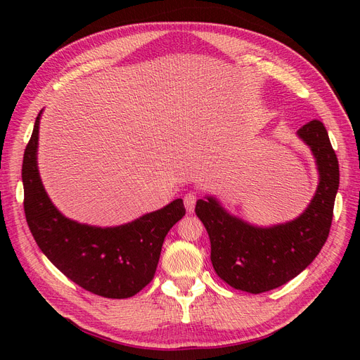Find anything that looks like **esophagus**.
<instances>
[{
	"mask_svg": "<svg viewBox=\"0 0 360 360\" xmlns=\"http://www.w3.org/2000/svg\"><path fill=\"white\" fill-rule=\"evenodd\" d=\"M183 200H184V205H186V210L189 213H192L193 209H195V204H197V201H198V193L197 192H188L186 195H184Z\"/></svg>",
	"mask_w": 360,
	"mask_h": 360,
	"instance_id": "esophagus-1",
	"label": "esophagus"
}]
</instances>
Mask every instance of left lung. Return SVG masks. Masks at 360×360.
I'll use <instances>...</instances> for the list:
<instances>
[{
  "mask_svg": "<svg viewBox=\"0 0 360 360\" xmlns=\"http://www.w3.org/2000/svg\"><path fill=\"white\" fill-rule=\"evenodd\" d=\"M297 134L311 147L320 172L317 192L297 219L258 228L228 214L214 198L200 200L195 207L210 237L213 269L236 290L259 294L287 284L312 263L329 237L340 186L338 158L319 120Z\"/></svg>",
  "mask_w": 360,
  "mask_h": 360,
  "instance_id": "left-lung-1",
  "label": "left lung"
}]
</instances>
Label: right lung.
Masks as SVG:
<instances>
[{
    "mask_svg": "<svg viewBox=\"0 0 360 360\" xmlns=\"http://www.w3.org/2000/svg\"><path fill=\"white\" fill-rule=\"evenodd\" d=\"M39 112L24 163V210L41 252L63 275L97 296L127 299L153 279L168 231L186 213L183 200L112 228H97L64 217L43 189L37 169Z\"/></svg>",
    "mask_w": 360,
    "mask_h": 360,
    "instance_id": "1",
    "label": "right lung"
}]
</instances>
